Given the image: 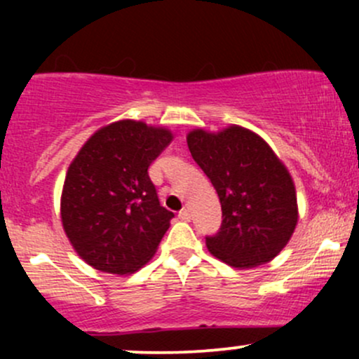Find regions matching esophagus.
I'll return each instance as SVG.
<instances>
[{"label":"esophagus","mask_w":359,"mask_h":359,"mask_svg":"<svg viewBox=\"0 0 359 359\" xmlns=\"http://www.w3.org/2000/svg\"><path fill=\"white\" fill-rule=\"evenodd\" d=\"M179 217L182 221H191V217H192V214H191V211H189V209H182V211L179 212Z\"/></svg>","instance_id":"esophagus-1"}]
</instances>
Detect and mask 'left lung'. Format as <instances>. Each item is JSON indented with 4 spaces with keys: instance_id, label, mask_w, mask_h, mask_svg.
Masks as SVG:
<instances>
[{
    "instance_id": "obj_1",
    "label": "left lung",
    "mask_w": 359,
    "mask_h": 359,
    "mask_svg": "<svg viewBox=\"0 0 359 359\" xmlns=\"http://www.w3.org/2000/svg\"><path fill=\"white\" fill-rule=\"evenodd\" d=\"M192 158L221 203L219 233L205 238L212 257L233 269L265 265L285 248L299 221L292 175L271 147L238 125L189 131Z\"/></svg>"
}]
</instances>
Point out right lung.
I'll return each instance as SVG.
<instances>
[{"mask_svg": "<svg viewBox=\"0 0 359 359\" xmlns=\"http://www.w3.org/2000/svg\"><path fill=\"white\" fill-rule=\"evenodd\" d=\"M172 138L163 126L119 119L100 128L69 165L62 226L93 269L130 275L155 255L174 212L160 205L148 167Z\"/></svg>", "mask_w": 359, "mask_h": 359, "instance_id": "obj_1", "label": "right lung"}]
</instances>
